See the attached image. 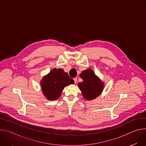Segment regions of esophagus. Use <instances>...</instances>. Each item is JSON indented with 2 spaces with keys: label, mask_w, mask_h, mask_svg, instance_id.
I'll return each instance as SVG.
<instances>
[{
  "label": "esophagus",
  "mask_w": 146,
  "mask_h": 146,
  "mask_svg": "<svg viewBox=\"0 0 146 146\" xmlns=\"http://www.w3.org/2000/svg\"><path fill=\"white\" fill-rule=\"evenodd\" d=\"M73 80H74V83L76 84V82H77V77H75V78H73Z\"/></svg>",
  "instance_id": "34e87169"
}]
</instances>
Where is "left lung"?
Masks as SVG:
<instances>
[{"label":"left lung","instance_id":"left-lung-1","mask_svg":"<svg viewBox=\"0 0 146 146\" xmlns=\"http://www.w3.org/2000/svg\"><path fill=\"white\" fill-rule=\"evenodd\" d=\"M80 77L82 81L78 83V86L85 99L94 100L102 94L105 84L91 69L83 70Z\"/></svg>","mask_w":146,"mask_h":146}]
</instances>
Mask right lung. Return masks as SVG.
<instances>
[{
    "instance_id": "right-lung-1",
    "label": "right lung",
    "mask_w": 146,
    "mask_h": 146,
    "mask_svg": "<svg viewBox=\"0 0 146 146\" xmlns=\"http://www.w3.org/2000/svg\"><path fill=\"white\" fill-rule=\"evenodd\" d=\"M74 84V80L62 69L54 68L40 81L41 91L48 100L58 99L64 88Z\"/></svg>"
}]
</instances>
